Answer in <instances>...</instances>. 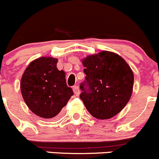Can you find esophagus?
Segmentation results:
<instances>
[{"instance_id":"34e87169","label":"esophagus","mask_w":159,"mask_h":159,"mask_svg":"<svg viewBox=\"0 0 159 159\" xmlns=\"http://www.w3.org/2000/svg\"><path fill=\"white\" fill-rule=\"evenodd\" d=\"M73 92H74L75 95H76V96H78V95H80V88H79V86H73Z\"/></svg>"}]
</instances>
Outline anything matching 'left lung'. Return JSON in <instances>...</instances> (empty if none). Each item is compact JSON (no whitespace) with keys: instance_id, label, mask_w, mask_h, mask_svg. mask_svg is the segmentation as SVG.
<instances>
[{"instance_id":"8db88e82","label":"left lung","mask_w":159,"mask_h":159,"mask_svg":"<svg viewBox=\"0 0 159 159\" xmlns=\"http://www.w3.org/2000/svg\"><path fill=\"white\" fill-rule=\"evenodd\" d=\"M86 82L80 95L93 117L107 120L124 109L131 97L134 73L126 61L117 53L102 51L82 59ZM88 89L84 87V83Z\"/></svg>"}]
</instances>
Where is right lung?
Listing matches in <instances>:
<instances>
[{
    "mask_svg": "<svg viewBox=\"0 0 159 159\" xmlns=\"http://www.w3.org/2000/svg\"><path fill=\"white\" fill-rule=\"evenodd\" d=\"M58 59L45 56L30 62L21 76V95L35 115L49 119L59 116L73 95L66 80V73L57 69Z\"/></svg>",
    "mask_w": 159,
    "mask_h": 159,
    "instance_id": "add662e5",
    "label": "right lung"
}]
</instances>
